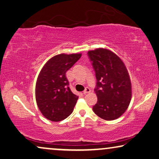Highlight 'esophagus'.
Masks as SVG:
<instances>
[{
	"label": "esophagus",
	"instance_id": "34e87169",
	"mask_svg": "<svg viewBox=\"0 0 159 159\" xmlns=\"http://www.w3.org/2000/svg\"><path fill=\"white\" fill-rule=\"evenodd\" d=\"M89 92H90V89H89V87H86V88H85V89L84 90V92H83V94H84V95H86L87 93H89Z\"/></svg>",
	"mask_w": 159,
	"mask_h": 159
}]
</instances>
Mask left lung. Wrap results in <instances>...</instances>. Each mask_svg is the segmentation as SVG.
Wrapping results in <instances>:
<instances>
[{
  "label": "left lung",
  "instance_id": "obj_1",
  "mask_svg": "<svg viewBox=\"0 0 159 159\" xmlns=\"http://www.w3.org/2000/svg\"><path fill=\"white\" fill-rule=\"evenodd\" d=\"M97 79L95 89L98 102L93 106L97 116L106 120L120 117L129 106L132 85L125 63L120 57L105 48L88 52Z\"/></svg>",
  "mask_w": 159,
  "mask_h": 159
}]
</instances>
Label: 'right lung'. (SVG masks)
Returning <instances> with one entry per match:
<instances>
[{
  "instance_id": "add662e5",
  "label": "right lung",
  "mask_w": 159,
  "mask_h": 159,
  "mask_svg": "<svg viewBox=\"0 0 159 159\" xmlns=\"http://www.w3.org/2000/svg\"><path fill=\"white\" fill-rule=\"evenodd\" d=\"M81 56V53L55 55L46 62L38 75L35 88L36 104L49 120H62L74 110L78 96L69 87L66 72Z\"/></svg>"
}]
</instances>
